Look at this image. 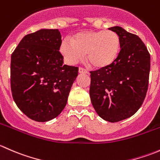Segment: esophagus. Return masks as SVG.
<instances>
[{
    "label": "esophagus",
    "instance_id": "obj_1",
    "mask_svg": "<svg viewBox=\"0 0 160 160\" xmlns=\"http://www.w3.org/2000/svg\"><path fill=\"white\" fill-rule=\"evenodd\" d=\"M79 72H80V73H83V74L89 73V72H88L86 69L83 68V67H80V68H79Z\"/></svg>",
    "mask_w": 160,
    "mask_h": 160
}]
</instances>
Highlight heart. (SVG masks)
<instances>
[{
    "instance_id": "1",
    "label": "heart",
    "mask_w": 160,
    "mask_h": 160,
    "mask_svg": "<svg viewBox=\"0 0 160 160\" xmlns=\"http://www.w3.org/2000/svg\"><path fill=\"white\" fill-rule=\"evenodd\" d=\"M59 50L68 63L76 64L85 54L90 67L98 70L108 68L117 60L121 51L118 34L111 30L85 31L63 40Z\"/></svg>"
}]
</instances>
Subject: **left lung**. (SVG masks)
<instances>
[{"mask_svg":"<svg viewBox=\"0 0 160 160\" xmlns=\"http://www.w3.org/2000/svg\"><path fill=\"white\" fill-rule=\"evenodd\" d=\"M121 51L108 68L90 72V96L98 115L109 122L126 119L142 104L149 86L150 54L141 38L118 26Z\"/></svg>","mask_w":160,"mask_h":160,"instance_id":"obj_1","label":"left lung"}]
</instances>
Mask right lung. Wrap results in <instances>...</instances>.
<instances>
[{
  "mask_svg": "<svg viewBox=\"0 0 160 160\" xmlns=\"http://www.w3.org/2000/svg\"><path fill=\"white\" fill-rule=\"evenodd\" d=\"M58 29L26 35L11 55V89L18 108L34 121L48 122L65 108L78 67L63 65Z\"/></svg>",
  "mask_w": 160,
  "mask_h": 160,
  "instance_id": "right-lung-1",
  "label": "right lung"
}]
</instances>
